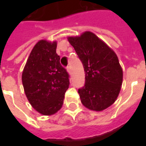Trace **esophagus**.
Masks as SVG:
<instances>
[{
    "label": "esophagus",
    "mask_w": 146,
    "mask_h": 146,
    "mask_svg": "<svg viewBox=\"0 0 146 146\" xmlns=\"http://www.w3.org/2000/svg\"><path fill=\"white\" fill-rule=\"evenodd\" d=\"M66 70L68 73H71V69H70V66H67Z\"/></svg>",
    "instance_id": "obj_1"
}]
</instances>
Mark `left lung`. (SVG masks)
Instances as JSON below:
<instances>
[{
    "label": "left lung",
    "instance_id": "8db88e82",
    "mask_svg": "<svg viewBox=\"0 0 146 146\" xmlns=\"http://www.w3.org/2000/svg\"><path fill=\"white\" fill-rule=\"evenodd\" d=\"M85 72V84L78 89L82 104L94 111L113 105L119 95L123 70L116 53L95 33L86 31L69 36Z\"/></svg>",
    "mask_w": 146,
    "mask_h": 146
}]
</instances>
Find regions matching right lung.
<instances>
[{
	"label": "right lung",
	"instance_id": "add662e5",
	"mask_svg": "<svg viewBox=\"0 0 146 146\" xmlns=\"http://www.w3.org/2000/svg\"><path fill=\"white\" fill-rule=\"evenodd\" d=\"M56 48V41L37 42L22 75L27 99L34 110L44 116L53 115L62 108L70 85V76L61 65Z\"/></svg>",
	"mask_w": 146,
	"mask_h": 146
}]
</instances>
